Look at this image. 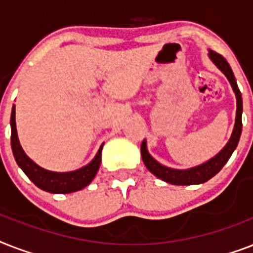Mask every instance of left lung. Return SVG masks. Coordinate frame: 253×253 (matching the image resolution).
I'll return each instance as SVG.
<instances>
[{
  "label": "left lung",
  "mask_w": 253,
  "mask_h": 253,
  "mask_svg": "<svg viewBox=\"0 0 253 253\" xmlns=\"http://www.w3.org/2000/svg\"><path fill=\"white\" fill-rule=\"evenodd\" d=\"M209 57L211 61L218 67V68L224 73V76L227 77L230 84L232 86V90L236 95V117H235V126L232 130L231 138L227 142V144L223 147V150L219 154L215 155L214 158L210 159L209 162L201 164V166L193 167L189 169H173L168 167L163 166L160 163L155 160L147 150L146 140H143L140 152H142V159L144 166L151 173H154L155 176L160 180L166 181L168 184L173 185H193V184H204L211 177H214L220 169L223 168L224 164L228 162V159L231 158L232 152L235 151L238 143H239L240 135H242V113H243V101H242V93H240L238 84H236L235 76L232 73V69L230 67L226 59L222 55L209 51Z\"/></svg>",
  "instance_id": "8db88e82"
}]
</instances>
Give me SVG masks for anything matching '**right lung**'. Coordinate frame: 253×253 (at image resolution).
<instances>
[{
  "label": "right lung",
  "mask_w": 253,
  "mask_h": 253,
  "mask_svg": "<svg viewBox=\"0 0 253 253\" xmlns=\"http://www.w3.org/2000/svg\"><path fill=\"white\" fill-rule=\"evenodd\" d=\"M10 126H11V150H13L14 159L19 168L26 173V176L42 190L57 193V194L77 192L90 184L91 180L94 178L95 173L98 172L103 144L99 147L94 159L87 166L77 169V170H72V172H51V170H47V169L35 164L25 154V151L22 150L19 139H18L17 126H15V106H13V110H11Z\"/></svg>",
  "instance_id": "right-lung-1"
}]
</instances>
